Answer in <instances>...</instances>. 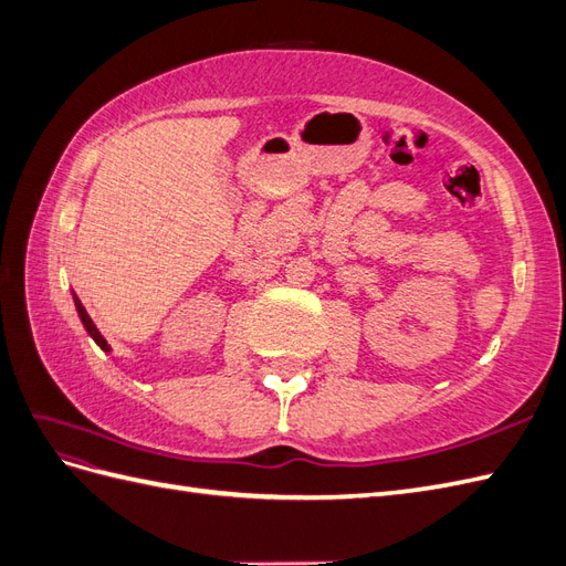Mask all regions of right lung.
Segmentation results:
<instances>
[{"label":"right lung","mask_w":566,"mask_h":566,"mask_svg":"<svg viewBox=\"0 0 566 566\" xmlns=\"http://www.w3.org/2000/svg\"><path fill=\"white\" fill-rule=\"evenodd\" d=\"M73 302H75V310H77V316H80V321H82V325H84V331L90 333V337L96 342V345H98L101 349H104L106 354H111V345H108V342H106V337L98 333V328H96V325H94V321L90 318L87 310H84L82 302L77 300V295H75V293H73Z\"/></svg>","instance_id":"add662e5"}]
</instances>
